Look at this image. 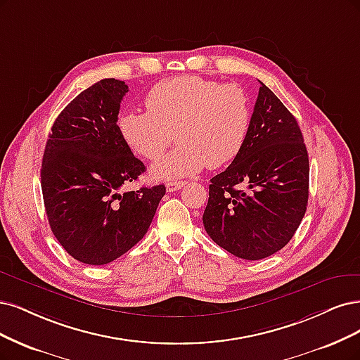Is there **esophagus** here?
Returning a JSON list of instances; mask_svg holds the SVG:
<instances>
[{
  "instance_id": "1",
  "label": "esophagus",
  "mask_w": 360,
  "mask_h": 360,
  "mask_svg": "<svg viewBox=\"0 0 360 360\" xmlns=\"http://www.w3.org/2000/svg\"><path fill=\"white\" fill-rule=\"evenodd\" d=\"M184 184H186V181H168V183H167V191H168V192L180 191Z\"/></svg>"
}]
</instances>
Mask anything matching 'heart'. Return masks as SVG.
<instances>
[{
    "label": "heart",
    "instance_id": "b5f03b06",
    "mask_svg": "<svg viewBox=\"0 0 360 360\" xmlns=\"http://www.w3.org/2000/svg\"><path fill=\"white\" fill-rule=\"evenodd\" d=\"M146 107L122 115L119 131L147 160L162 156L176 135L180 144L152 168L160 180L195 176L205 165L225 167L240 155L250 129L249 96L232 83L198 76L162 80L147 92Z\"/></svg>",
    "mask_w": 360,
    "mask_h": 360
}]
</instances>
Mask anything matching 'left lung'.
Here are the masks:
<instances>
[{
  "label": "left lung",
  "mask_w": 360,
  "mask_h": 360,
  "mask_svg": "<svg viewBox=\"0 0 360 360\" xmlns=\"http://www.w3.org/2000/svg\"><path fill=\"white\" fill-rule=\"evenodd\" d=\"M309 164L298 122L260 82L240 155L210 184L204 228L231 255L259 260L286 245L308 205Z\"/></svg>",
  "instance_id": "8db88e82"
}]
</instances>
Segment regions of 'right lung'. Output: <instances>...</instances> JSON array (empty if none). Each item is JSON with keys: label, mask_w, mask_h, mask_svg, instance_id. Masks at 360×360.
I'll list each match as a JSON object with an SVG mask.
<instances>
[{"label": "right lung", "mask_w": 360, "mask_h": 360, "mask_svg": "<svg viewBox=\"0 0 360 360\" xmlns=\"http://www.w3.org/2000/svg\"><path fill=\"white\" fill-rule=\"evenodd\" d=\"M128 84L104 79L60 111L49 134L41 191L49 225L74 259L105 265L125 255L150 226L165 186L120 193L146 171L117 127Z\"/></svg>", "instance_id": "right-lung-1"}]
</instances>
